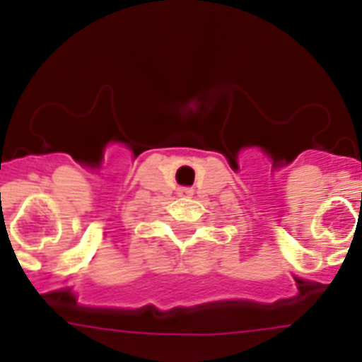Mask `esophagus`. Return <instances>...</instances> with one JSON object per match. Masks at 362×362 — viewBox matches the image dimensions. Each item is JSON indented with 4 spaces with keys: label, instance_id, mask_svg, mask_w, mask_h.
<instances>
[{
    "label": "esophagus",
    "instance_id": "obj_1",
    "mask_svg": "<svg viewBox=\"0 0 362 362\" xmlns=\"http://www.w3.org/2000/svg\"><path fill=\"white\" fill-rule=\"evenodd\" d=\"M178 195H180V197H189V195H193V189L192 187L182 186V187H178Z\"/></svg>",
    "mask_w": 362,
    "mask_h": 362
}]
</instances>
